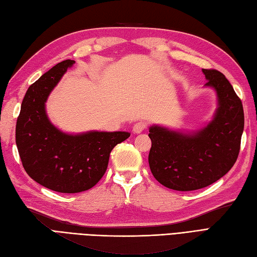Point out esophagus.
I'll return each instance as SVG.
<instances>
[{
	"mask_svg": "<svg viewBox=\"0 0 257 257\" xmlns=\"http://www.w3.org/2000/svg\"><path fill=\"white\" fill-rule=\"evenodd\" d=\"M145 127H146V125H145L144 122H139V123H135L133 125L132 131H133L134 134H140V133L143 132V131L145 130Z\"/></svg>",
	"mask_w": 257,
	"mask_h": 257,
	"instance_id": "34e87169",
	"label": "esophagus"
}]
</instances>
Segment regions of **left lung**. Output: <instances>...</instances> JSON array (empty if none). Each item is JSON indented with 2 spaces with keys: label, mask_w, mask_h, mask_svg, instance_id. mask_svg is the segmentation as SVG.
Wrapping results in <instances>:
<instances>
[{
  "label": "left lung",
  "mask_w": 257,
  "mask_h": 257,
  "mask_svg": "<svg viewBox=\"0 0 257 257\" xmlns=\"http://www.w3.org/2000/svg\"><path fill=\"white\" fill-rule=\"evenodd\" d=\"M202 72L207 79L204 88L213 89L216 96L212 118L192 131L150 126L148 164L155 179L169 189L191 191L213 184L233 167L240 152L242 102L223 73Z\"/></svg>",
  "instance_id": "8db88e82"
}]
</instances>
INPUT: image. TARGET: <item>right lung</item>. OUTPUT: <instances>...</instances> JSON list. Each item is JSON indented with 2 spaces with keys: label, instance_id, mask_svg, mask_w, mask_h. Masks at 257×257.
Returning <instances> with one entry per match:
<instances>
[{
  "label": "right lung",
  "instance_id": "add662e5",
  "mask_svg": "<svg viewBox=\"0 0 257 257\" xmlns=\"http://www.w3.org/2000/svg\"><path fill=\"white\" fill-rule=\"evenodd\" d=\"M75 62H59L28 88L16 122V145L26 173L39 185L62 193L85 191L98 184L114 146L131 135L122 131L73 134L51 123L48 96Z\"/></svg>",
  "mask_w": 257,
  "mask_h": 257
}]
</instances>
